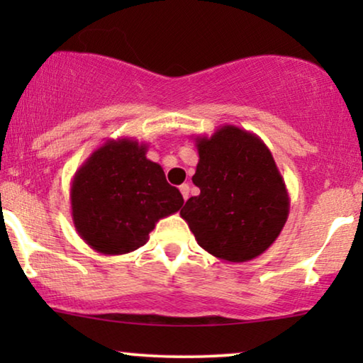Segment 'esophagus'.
<instances>
[{"instance_id": "34e87169", "label": "esophagus", "mask_w": 363, "mask_h": 363, "mask_svg": "<svg viewBox=\"0 0 363 363\" xmlns=\"http://www.w3.org/2000/svg\"><path fill=\"white\" fill-rule=\"evenodd\" d=\"M180 191H182V196H183V200H188V196H190V185H188V183H183V185L180 186Z\"/></svg>"}]
</instances>
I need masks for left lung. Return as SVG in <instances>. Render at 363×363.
I'll return each mask as SVG.
<instances>
[{
	"instance_id": "obj_1",
	"label": "left lung",
	"mask_w": 363,
	"mask_h": 363,
	"mask_svg": "<svg viewBox=\"0 0 363 363\" xmlns=\"http://www.w3.org/2000/svg\"><path fill=\"white\" fill-rule=\"evenodd\" d=\"M193 183L200 195L180 215L203 250L230 262L251 261L281 235L289 216V195L266 143L236 125L211 137H195Z\"/></svg>"
}]
</instances>
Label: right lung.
Masks as SVG:
<instances>
[{
  "label": "right lung",
  "mask_w": 363,
  "mask_h": 363,
  "mask_svg": "<svg viewBox=\"0 0 363 363\" xmlns=\"http://www.w3.org/2000/svg\"><path fill=\"white\" fill-rule=\"evenodd\" d=\"M147 143L108 138L79 167L71 183V215L77 235L94 251L127 255L148 241L162 218L183 205L163 168L147 158Z\"/></svg>",
  "instance_id": "add662e5"
}]
</instances>
